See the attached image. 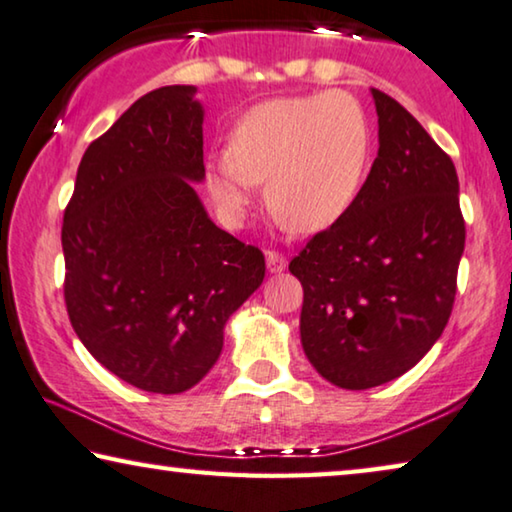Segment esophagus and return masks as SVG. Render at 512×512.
I'll use <instances>...</instances> for the list:
<instances>
[{"label":"esophagus","instance_id":"obj_1","mask_svg":"<svg viewBox=\"0 0 512 512\" xmlns=\"http://www.w3.org/2000/svg\"><path fill=\"white\" fill-rule=\"evenodd\" d=\"M265 261H268V270L272 274H279L286 270V258L281 256L279 251H268V254H265Z\"/></svg>","mask_w":512,"mask_h":512}]
</instances>
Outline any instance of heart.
I'll use <instances>...</instances> for the list:
<instances>
[{
	"label": "heart",
	"mask_w": 512,
	"mask_h": 512,
	"mask_svg": "<svg viewBox=\"0 0 512 512\" xmlns=\"http://www.w3.org/2000/svg\"><path fill=\"white\" fill-rule=\"evenodd\" d=\"M372 159V131L353 96L328 90L251 108L228 154L207 166V187L228 219H242L256 182L268 180L274 217L298 233L339 224L358 201Z\"/></svg>",
	"instance_id": "heart-1"
}]
</instances>
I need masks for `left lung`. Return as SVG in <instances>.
I'll use <instances>...</instances> for the list:
<instances>
[{
  "mask_svg": "<svg viewBox=\"0 0 512 512\" xmlns=\"http://www.w3.org/2000/svg\"><path fill=\"white\" fill-rule=\"evenodd\" d=\"M372 96L379 154L358 201L288 265L305 291V355L346 390L397 379L436 344L466 238L453 159L392 96Z\"/></svg>",
  "mask_w": 512,
  "mask_h": 512,
  "instance_id": "1",
  "label": "left lung"
}]
</instances>
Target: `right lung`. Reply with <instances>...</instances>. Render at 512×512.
<instances>
[{
    "label": "right lung",
    "mask_w": 512,
    "mask_h": 512,
    "mask_svg": "<svg viewBox=\"0 0 512 512\" xmlns=\"http://www.w3.org/2000/svg\"><path fill=\"white\" fill-rule=\"evenodd\" d=\"M194 85L140 96L78 166L64 210V300L80 342L140 390L203 379L224 325L263 284V251L207 217L203 115Z\"/></svg>",
    "instance_id": "add662e5"
}]
</instances>
